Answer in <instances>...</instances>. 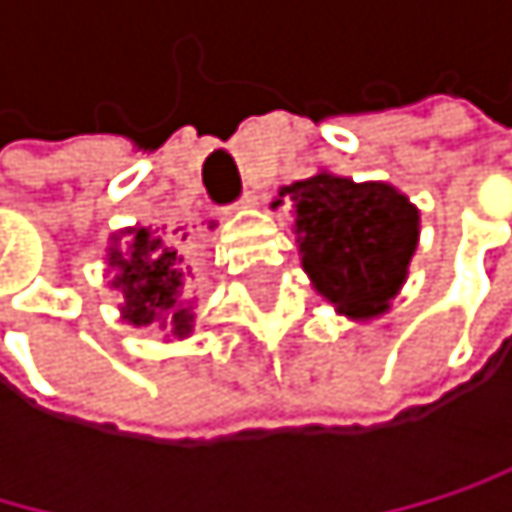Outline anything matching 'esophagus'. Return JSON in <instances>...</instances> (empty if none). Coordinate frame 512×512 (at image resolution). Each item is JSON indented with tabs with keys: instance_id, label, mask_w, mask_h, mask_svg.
<instances>
[{
	"instance_id": "esophagus-1",
	"label": "esophagus",
	"mask_w": 512,
	"mask_h": 512,
	"mask_svg": "<svg viewBox=\"0 0 512 512\" xmlns=\"http://www.w3.org/2000/svg\"><path fill=\"white\" fill-rule=\"evenodd\" d=\"M254 205H258V196H254V190H245L242 199L236 202V208H254Z\"/></svg>"
}]
</instances>
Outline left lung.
<instances>
[{
  "instance_id": "8db88e82",
  "label": "left lung",
  "mask_w": 512,
  "mask_h": 512,
  "mask_svg": "<svg viewBox=\"0 0 512 512\" xmlns=\"http://www.w3.org/2000/svg\"><path fill=\"white\" fill-rule=\"evenodd\" d=\"M294 202L301 264L328 304L353 319L381 316L408 276L421 214L390 184L319 171L279 190Z\"/></svg>"
}]
</instances>
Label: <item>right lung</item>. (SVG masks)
<instances>
[{
  "instance_id": "1",
  "label": "right lung",
  "mask_w": 512,
  "mask_h": 512,
  "mask_svg": "<svg viewBox=\"0 0 512 512\" xmlns=\"http://www.w3.org/2000/svg\"><path fill=\"white\" fill-rule=\"evenodd\" d=\"M128 248L122 251L116 242L107 254V264L116 270L113 288L122 291V319L128 325H153L165 313L174 310L171 325L174 334H187L193 316L187 310H178L181 288H184V270L181 254L174 245H165V239L150 227L125 230Z\"/></svg>"
}]
</instances>
